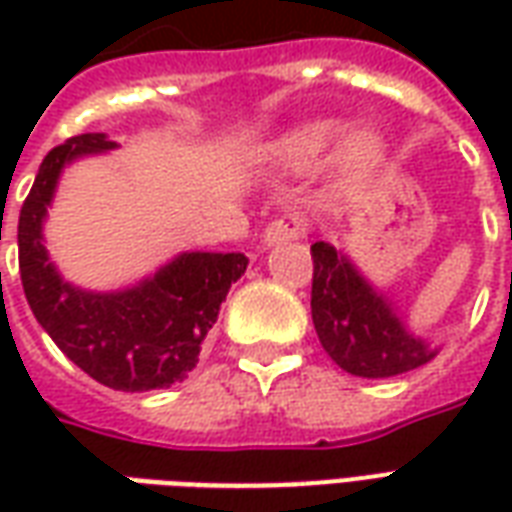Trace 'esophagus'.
Masks as SVG:
<instances>
[{"label": "esophagus", "instance_id": "1", "mask_svg": "<svg viewBox=\"0 0 512 512\" xmlns=\"http://www.w3.org/2000/svg\"><path fill=\"white\" fill-rule=\"evenodd\" d=\"M310 230V222H307V216L299 211H285L279 219L268 224L266 233H263V244L274 246L282 244V241H290V238H304Z\"/></svg>", "mask_w": 512, "mask_h": 512}]
</instances>
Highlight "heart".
Wrapping results in <instances>:
<instances>
[{
    "instance_id": "heart-1",
    "label": "heart",
    "mask_w": 512,
    "mask_h": 512,
    "mask_svg": "<svg viewBox=\"0 0 512 512\" xmlns=\"http://www.w3.org/2000/svg\"><path fill=\"white\" fill-rule=\"evenodd\" d=\"M340 134H343V126L334 120L304 123L279 142V164L285 169H296V172L315 167L332 153ZM384 158V136L378 134L376 128H356L345 136L343 147H340V175L348 183H367L381 169Z\"/></svg>"
}]
</instances>
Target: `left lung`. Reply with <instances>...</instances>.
I'll list each match as a JSON object with an SVG mask.
<instances>
[{
    "label": "left lung",
    "mask_w": 512,
    "mask_h": 512,
    "mask_svg": "<svg viewBox=\"0 0 512 512\" xmlns=\"http://www.w3.org/2000/svg\"><path fill=\"white\" fill-rule=\"evenodd\" d=\"M310 252L312 323L334 365L359 378H392L436 356L345 252L326 241H315Z\"/></svg>",
    "instance_id": "left-lung-1"
}]
</instances>
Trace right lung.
Instances as JSON below:
<instances>
[{
	"instance_id": "1",
	"label": "right lung",
	"mask_w": 512,
	"mask_h": 512,
	"mask_svg": "<svg viewBox=\"0 0 512 512\" xmlns=\"http://www.w3.org/2000/svg\"><path fill=\"white\" fill-rule=\"evenodd\" d=\"M112 147L106 134H79L49 150L18 216V268L29 310L73 365L109 389L150 392L194 370L202 340L249 260L241 252H183L153 277L112 293L65 282L43 246V219L62 169Z\"/></svg>"
}]
</instances>
